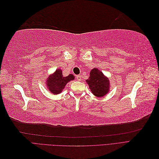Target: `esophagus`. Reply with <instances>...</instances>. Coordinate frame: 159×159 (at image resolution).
I'll return each instance as SVG.
<instances>
[{
	"mask_svg": "<svg viewBox=\"0 0 159 159\" xmlns=\"http://www.w3.org/2000/svg\"><path fill=\"white\" fill-rule=\"evenodd\" d=\"M76 79L78 80V81H81V76L80 75H77V76H76Z\"/></svg>",
	"mask_w": 159,
	"mask_h": 159,
	"instance_id": "1",
	"label": "esophagus"
}]
</instances>
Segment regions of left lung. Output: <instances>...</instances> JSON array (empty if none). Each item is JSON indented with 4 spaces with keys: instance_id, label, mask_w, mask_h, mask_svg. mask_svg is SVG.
<instances>
[{
    "instance_id": "8db88e82",
    "label": "left lung",
    "mask_w": 159,
    "mask_h": 159,
    "mask_svg": "<svg viewBox=\"0 0 159 159\" xmlns=\"http://www.w3.org/2000/svg\"><path fill=\"white\" fill-rule=\"evenodd\" d=\"M91 92L97 97H103L108 93L109 81L102 71L94 68L90 72V76L86 80Z\"/></svg>"
}]
</instances>
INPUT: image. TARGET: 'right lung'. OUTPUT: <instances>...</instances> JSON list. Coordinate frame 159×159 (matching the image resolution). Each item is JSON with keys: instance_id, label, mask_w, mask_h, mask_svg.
Returning a JSON list of instances; mask_svg holds the SVG:
<instances>
[{"instance_id": "obj_1", "label": "right lung", "mask_w": 159, "mask_h": 159, "mask_svg": "<svg viewBox=\"0 0 159 159\" xmlns=\"http://www.w3.org/2000/svg\"><path fill=\"white\" fill-rule=\"evenodd\" d=\"M74 79V76L71 74L64 77L62 75V71L60 69H57L54 74L48 77L46 84L50 92L53 94H58L63 90L66 84Z\"/></svg>"}]
</instances>
